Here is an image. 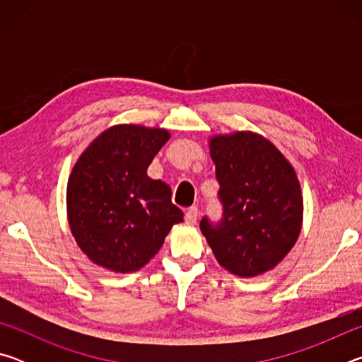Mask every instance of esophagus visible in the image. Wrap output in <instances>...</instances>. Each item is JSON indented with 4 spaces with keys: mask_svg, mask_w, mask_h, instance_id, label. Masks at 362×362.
Masks as SVG:
<instances>
[{
    "mask_svg": "<svg viewBox=\"0 0 362 362\" xmlns=\"http://www.w3.org/2000/svg\"><path fill=\"white\" fill-rule=\"evenodd\" d=\"M198 216H199L198 207H194V206L188 207L187 212H185V220H187V223H189V225H194L196 222H198Z\"/></svg>",
    "mask_w": 362,
    "mask_h": 362,
    "instance_id": "1",
    "label": "esophagus"
}]
</instances>
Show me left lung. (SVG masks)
I'll list each match as a JSON object with an SVG mask.
<instances>
[{
  "label": "left lung",
  "mask_w": 362,
  "mask_h": 362,
  "mask_svg": "<svg viewBox=\"0 0 362 362\" xmlns=\"http://www.w3.org/2000/svg\"><path fill=\"white\" fill-rule=\"evenodd\" d=\"M209 146L223 212L217 223L203 217L201 231L220 265L257 276L276 267L300 235L303 199L296 170L254 132L216 136Z\"/></svg>",
  "instance_id": "8db88e82"
}]
</instances>
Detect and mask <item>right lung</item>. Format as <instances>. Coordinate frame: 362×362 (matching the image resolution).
I'll list each match as a JSON object with an SVG mask.
<instances>
[{
	"label": "right lung",
	"mask_w": 362,
	"mask_h": 362,
	"mask_svg": "<svg viewBox=\"0 0 362 362\" xmlns=\"http://www.w3.org/2000/svg\"><path fill=\"white\" fill-rule=\"evenodd\" d=\"M169 137L166 129L113 126L79 156L66 187V211L78 246L97 265L137 272L183 220L168 183L146 175Z\"/></svg>",
	"instance_id": "obj_1"
}]
</instances>
